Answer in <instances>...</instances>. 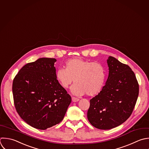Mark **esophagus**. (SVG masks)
<instances>
[{
  "label": "esophagus",
  "mask_w": 149,
  "mask_h": 149,
  "mask_svg": "<svg viewBox=\"0 0 149 149\" xmlns=\"http://www.w3.org/2000/svg\"><path fill=\"white\" fill-rule=\"evenodd\" d=\"M79 100V99L76 98V97H72V101L73 102H78Z\"/></svg>",
  "instance_id": "obj_1"
}]
</instances>
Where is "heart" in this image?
Instances as JSON below:
<instances>
[{"mask_svg":"<svg viewBox=\"0 0 149 149\" xmlns=\"http://www.w3.org/2000/svg\"><path fill=\"white\" fill-rule=\"evenodd\" d=\"M64 68L56 72V78L64 89H67L72 83L71 91L76 96L86 93L93 96L100 92L105 80V70L97 62H91L80 58H72L65 63Z\"/></svg>","mask_w":149,"mask_h":149,"instance_id":"1","label":"heart"}]
</instances>
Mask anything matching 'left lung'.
I'll use <instances>...</instances> for the list:
<instances>
[{
	"mask_svg": "<svg viewBox=\"0 0 149 149\" xmlns=\"http://www.w3.org/2000/svg\"><path fill=\"white\" fill-rule=\"evenodd\" d=\"M109 73L105 86L90 100L87 117L100 130L117 127L131 116L139 95V84L131 68L110 56Z\"/></svg>",
	"mask_w": 149,
	"mask_h": 149,
	"instance_id": "1",
	"label": "left lung"
}]
</instances>
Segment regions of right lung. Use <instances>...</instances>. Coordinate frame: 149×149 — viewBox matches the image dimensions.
<instances>
[{
    "label": "right lung",
    "mask_w": 149,
    "mask_h": 149,
    "mask_svg": "<svg viewBox=\"0 0 149 149\" xmlns=\"http://www.w3.org/2000/svg\"><path fill=\"white\" fill-rule=\"evenodd\" d=\"M56 59L40 58L23 66L14 78V103L20 117L41 130L59 124L71 97L56 78Z\"/></svg>",
    "instance_id": "obj_1"
}]
</instances>
